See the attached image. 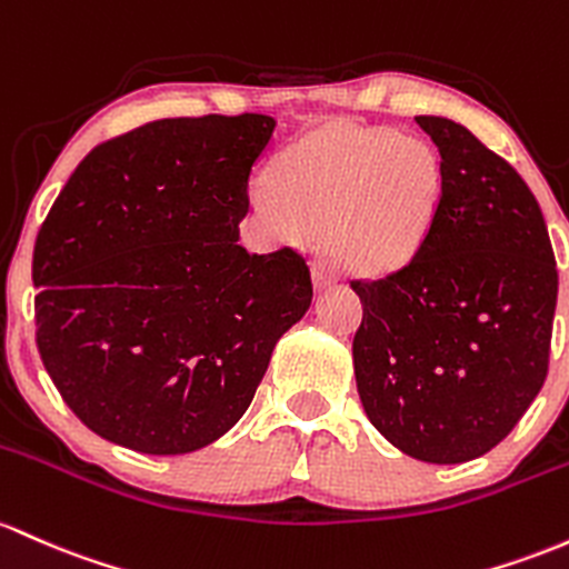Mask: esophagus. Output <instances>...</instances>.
Masks as SVG:
<instances>
[{
	"mask_svg": "<svg viewBox=\"0 0 569 569\" xmlns=\"http://www.w3.org/2000/svg\"><path fill=\"white\" fill-rule=\"evenodd\" d=\"M340 272L329 259H316L313 261V280H316V289H329V286L337 283Z\"/></svg>",
	"mask_w": 569,
	"mask_h": 569,
	"instance_id": "esophagus-1",
	"label": "esophagus"
}]
</instances>
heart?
I'll list each match as a JSON object with an SVG mask.
<instances>
[{
  "mask_svg": "<svg viewBox=\"0 0 569 569\" xmlns=\"http://www.w3.org/2000/svg\"><path fill=\"white\" fill-rule=\"evenodd\" d=\"M274 189H256L261 213L321 232L348 270L408 267L432 229L440 164L427 142L391 129L329 123L280 153Z\"/></svg>",
  "mask_w": 569,
  "mask_h": 569,
  "instance_id": "1",
  "label": "heart"
}]
</instances>
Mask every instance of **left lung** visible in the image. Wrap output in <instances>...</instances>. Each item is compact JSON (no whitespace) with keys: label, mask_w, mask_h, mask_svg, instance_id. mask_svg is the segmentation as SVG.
Returning <instances> with one entry per match:
<instances>
[{"label":"left lung","mask_w":569,"mask_h":569,"mask_svg":"<svg viewBox=\"0 0 569 569\" xmlns=\"http://www.w3.org/2000/svg\"><path fill=\"white\" fill-rule=\"evenodd\" d=\"M416 123L440 153V202L408 267L351 283L365 305L356 389L391 446L461 465L502 442L540 395L559 274L521 174L451 118Z\"/></svg>","instance_id":"obj_1"}]
</instances>
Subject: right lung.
Here are the masks:
<instances>
[{"label":"right lung","instance_id":"right-lung-1","mask_svg":"<svg viewBox=\"0 0 569 569\" xmlns=\"http://www.w3.org/2000/svg\"><path fill=\"white\" fill-rule=\"evenodd\" d=\"M272 116L164 118L97 146L37 234V348L91 432L151 457L240 421L313 283L291 248L240 246Z\"/></svg>","mask_w":569,"mask_h":569}]
</instances>
